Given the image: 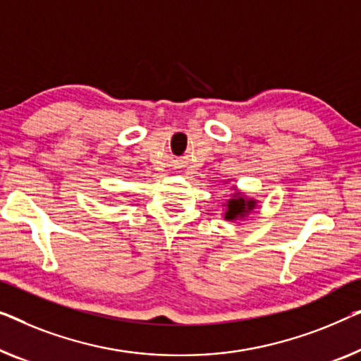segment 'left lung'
Here are the masks:
<instances>
[{"instance_id": "8db88e82", "label": "left lung", "mask_w": 361, "mask_h": 361, "mask_svg": "<svg viewBox=\"0 0 361 361\" xmlns=\"http://www.w3.org/2000/svg\"><path fill=\"white\" fill-rule=\"evenodd\" d=\"M255 203L257 202L252 200V198L244 197L241 192H234L233 197L229 198L226 203L224 219H226V221H236V219L247 216L255 208Z\"/></svg>"}]
</instances>
